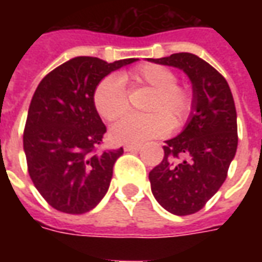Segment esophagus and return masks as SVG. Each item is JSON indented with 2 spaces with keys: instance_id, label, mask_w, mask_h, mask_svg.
Returning <instances> with one entry per match:
<instances>
[{
  "instance_id": "34e87169",
  "label": "esophagus",
  "mask_w": 262,
  "mask_h": 262,
  "mask_svg": "<svg viewBox=\"0 0 262 262\" xmlns=\"http://www.w3.org/2000/svg\"><path fill=\"white\" fill-rule=\"evenodd\" d=\"M125 151H130V153H137L140 150V146L139 144H126Z\"/></svg>"
}]
</instances>
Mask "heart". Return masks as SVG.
<instances>
[{
  "instance_id": "1",
  "label": "heart",
  "mask_w": 262,
  "mask_h": 262,
  "mask_svg": "<svg viewBox=\"0 0 262 262\" xmlns=\"http://www.w3.org/2000/svg\"><path fill=\"white\" fill-rule=\"evenodd\" d=\"M133 86H148L154 95L146 105L150 114L133 115L118 122L111 129L116 143H140L168 135L174 126L184 125L193 109V95L189 88L176 84V73L165 66L144 64L123 75ZM94 105L98 114L114 122L127 114L129 98L123 82L116 75L105 77L94 91Z\"/></svg>"
}]
</instances>
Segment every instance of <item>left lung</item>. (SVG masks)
Here are the masks:
<instances>
[{"label": "left lung", "mask_w": 262, "mask_h": 262, "mask_svg": "<svg viewBox=\"0 0 262 262\" xmlns=\"http://www.w3.org/2000/svg\"><path fill=\"white\" fill-rule=\"evenodd\" d=\"M148 61L182 70L193 95L184 130L165 142L164 159L148 174L151 192L170 213H196L219 191L236 156L234 99L225 77L195 54L176 53Z\"/></svg>", "instance_id": "left-lung-1"}]
</instances>
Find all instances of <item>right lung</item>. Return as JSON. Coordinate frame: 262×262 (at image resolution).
<instances>
[{"instance_id":"right-lung-1","label":"right lung","mask_w":262,"mask_h":262,"mask_svg":"<svg viewBox=\"0 0 262 262\" xmlns=\"http://www.w3.org/2000/svg\"><path fill=\"white\" fill-rule=\"evenodd\" d=\"M137 60L106 63L78 56L56 67L37 85L28 111L24 150L35 187L60 212L86 213L108 192L123 148L95 150L106 127L94 105V91L112 71Z\"/></svg>"}]
</instances>
